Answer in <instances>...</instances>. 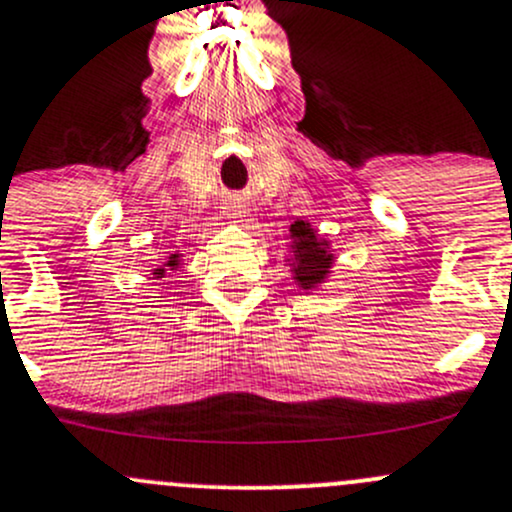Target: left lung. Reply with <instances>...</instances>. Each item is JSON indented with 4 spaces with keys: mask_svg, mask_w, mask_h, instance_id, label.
Wrapping results in <instances>:
<instances>
[{
    "mask_svg": "<svg viewBox=\"0 0 512 512\" xmlns=\"http://www.w3.org/2000/svg\"><path fill=\"white\" fill-rule=\"evenodd\" d=\"M289 233H292V245L289 247H292L294 282L309 292L328 277L333 265V252L328 247V240L319 238V233L304 220H297L289 228Z\"/></svg>",
    "mask_w": 512,
    "mask_h": 512,
    "instance_id": "1",
    "label": "left lung"
}]
</instances>
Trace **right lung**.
<instances>
[{"instance_id": "1", "label": "right lung", "mask_w": 512, "mask_h": 512, "mask_svg": "<svg viewBox=\"0 0 512 512\" xmlns=\"http://www.w3.org/2000/svg\"><path fill=\"white\" fill-rule=\"evenodd\" d=\"M179 265H181V255H179V252H176V255H169V260H166L164 265L157 267V270H152V274L159 279V277H164L166 270H176V267H179Z\"/></svg>"}]
</instances>
